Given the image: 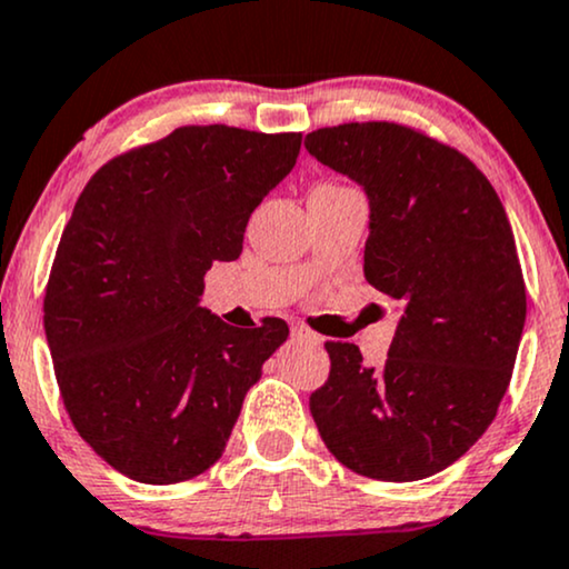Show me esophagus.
<instances>
[{"instance_id":"obj_1","label":"esophagus","mask_w":569,"mask_h":569,"mask_svg":"<svg viewBox=\"0 0 569 569\" xmlns=\"http://www.w3.org/2000/svg\"><path fill=\"white\" fill-rule=\"evenodd\" d=\"M291 337L297 339V341H307V345H315V347H318L320 341H323V339L318 337V333L310 331V328L302 326V323H293V326H291Z\"/></svg>"}]
</instances>
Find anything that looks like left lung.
Returning <instances> with one entry per match:
<instances>
[{"instance_id":"left-lung-1","label":"left lung","mask_w":569,"mask_h":569,"mask_svg":"<svg viewBox=\"0 0 569 569\" xmlns=\"http://www.w3.org/2000/svg\"><path fill=\"white\" fill-rule=\"evenodd\" d=\"M305 148L366 190V280L400 302L385 366L326 341L331 373L310 395L337 461L413 482L458 461L501 406L527 297L501 198L456 148L389 121L315 129Z\"/></svg>"}]
</instances>
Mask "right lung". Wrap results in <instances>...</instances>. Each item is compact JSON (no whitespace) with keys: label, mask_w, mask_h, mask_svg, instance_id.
Masks as SVG:
<instances>
[{"label":"right lung","mask_w":569,"mask_h":569,"mask_svg":"<svg viewBox=\"0 0 569 569\" xmlns=\"http://www.w3.org/2000/svg\"><path fill=\"white\" fill-rule=\"evenodd\" d=\"M302 134L180 127L81 190L44 293V333L81 440L129 480L184 482L219 461L243 397L289 337L201 307L211 262L241 257ZM254 326V323H251Z\"/></svg>","instance_id":"add662e5"}]
</instances>
